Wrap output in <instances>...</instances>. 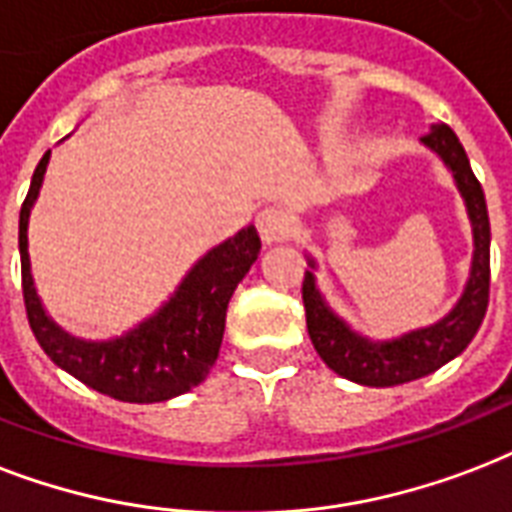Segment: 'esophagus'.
<instances>
[{
    "instance_id": "esophagus-1",
    "label": "esophagus",
    "mask_w": 512,
    "mask_h": 512,
    "mask_svg": "<svg viewBox=\"0 0 512 512\" xmlns=\"http://www.w3.org/2000/svg\"><path fill=\"white\" fill-rule=\"evenodd\" d=\"M257 233L263 244H276L290 233V212H284L279 206H268L263 212L257 214Z\"/></svg>"
}]
</instances>
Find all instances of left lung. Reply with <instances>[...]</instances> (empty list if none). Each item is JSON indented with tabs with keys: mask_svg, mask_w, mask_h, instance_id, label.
Masks as SVG:
<instances>
[{
	"mask_svg": "<svg viewBox=\"0 0 512 512\" xmlns=\"http://www.w3.org/2000/svg\"><path fill=\"white\" fill-rule=\"evenodd\" d=\"M421 144L435 152L451 171L473 228V260L462 295L446 314L427 327H416L395 338H368L335 311L317 284L319 265L306 252L303 306L311 343L330 370L362 386H397L429 376L459 357L473 341L489 306V209L481 182L470 169V158L446 123H432Z\"/></svg>",
	"mask_w": 512,
	"mask_h": 512,
	"instance_id": "1",
	"label": "left lung"
}]
</instances>
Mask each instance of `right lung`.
<instances>
[{
  "instance_id": "right-lung-1",
  "label": "right lung",
  "mask_w": 512,
  "mask_h": 512,
  "mask_svg": "<svg viewBox=\"0 0 512 512\" xmlns=\"http://www.w3.org/2000/svg\"><path fill=\"white\" fill-rule=\"evenodd\" d=\"M50 150L34 169L18 220L23 300L39 346L69 376L123 403H166L209 376L220 357L228 303L260 255L255 225L241 228L198 257L177 290L150 317L112 338H80L50 317L34 284L29 257V220L45 182Z\"/></svg>"
}]
</instances>
